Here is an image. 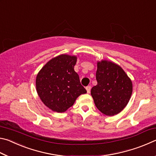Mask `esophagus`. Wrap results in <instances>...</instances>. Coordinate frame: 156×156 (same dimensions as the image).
Masks as SVG:
<instances>
[{
  "mask_svg": "<svg viewBox=\"0 0 156 156\" xmlns=\"http://www.w3.org/2000/svg\"><path fill=\"white\" fill-rule=\"evenodd\" d=\"M86 90L87 91V93H90V91H91V86H87L86 87Z\"/></svg>",
  "mask_w": 156,
  "mask_h": 156,
  "instance_id": "34e87169",
  "label": "esophagus"
}]
</instances>
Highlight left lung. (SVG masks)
Wrapping results in <instances>:
<instances>
[{
    "instance_id": "obj_1",
    "label": "left lung",
    "mask_w": 156,
    "mask_h": 156,
    "mask_svg": "<svg viewBox=\"0 0 156 156\" xmlns=\"http://www.w3.org/2000/svg\"><path fill=\"white\" fill-rule=\"evenodd\" d=\"M96 76L98 83L91 94L98 109L109 116L119 113L130 100L131 79L119 65L108 60L98 62Z\"/></svg>"
}]
</instances>
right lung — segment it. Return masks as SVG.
Wrapping results in <instances>:
<instances>
[{"instance_id": "add662e5", "label": "right lung", "mask_w": 156, "mask_h": 156, "mask_svg": "<svg viewBox=\"0 0 156 156\" xmlns=\"http://www.w3.org/2000/svg\"><path fill=\"white\" fill-rule=\"evenodd\" d=\"M77 57L62 54L50 60L36 76V87L42 102L50 109L65 112L87 91L74 71Z\"/></svg>"}]
</instances>
